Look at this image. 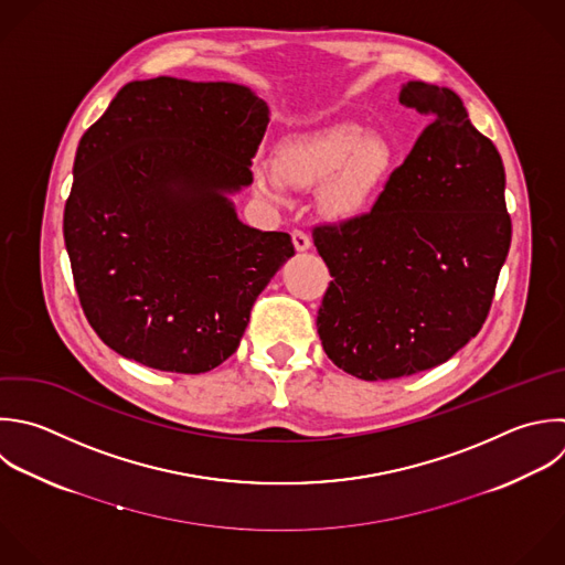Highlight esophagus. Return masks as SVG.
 I'll return each mask as SVG.
<instances>
[{
    "label": "esophagus",
    "mask_w": 565,
    "mask_h": 565,
    "mask_svg": "<svg viewBox=\"0 0 565 565\" xmlns=\"http://www.w3.org/2000/svg\"><path fill=\"white\" fill-rule=\"evenodd\" d=\"M291 241H294L296 252H307V249L311 247V238H309V234L302 232V230H294V232H291Z\"/></svg>",
    "instance_id": "34e87169"
}]
</instances>
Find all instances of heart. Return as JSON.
Listing matches in <instances>:
<instances>
[{"instance_id": "b5f03b06", "label": "heart", "mask_w": 565, "mask_h": 565, "mask_svg": "<svg viewBox=\"0 0 565 565\" xmlns=\"http://www.w3.org/2000/svg\"><path fill=\"white\" fill-rule=\"evenodd\" d=\"M388 150L358 124H335L327 130L291 139L276 152L278 179L291 188L324 183L322 205L335 218L360 214L373 199L388 168ZM263 192L274 196L265 174H258Z\"/></svg>"}]
</instances>
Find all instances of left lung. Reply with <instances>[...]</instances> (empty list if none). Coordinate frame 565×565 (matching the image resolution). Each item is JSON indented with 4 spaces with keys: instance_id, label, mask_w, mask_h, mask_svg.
<instances>
[{
    "instance_id": "1",
    "label": "left lung",
    "mask_w": 565,
    "mask_h": 565,
    "mask_svg": "<svg viewBox=\"0 0 565 565\" xmlns=\"http://www.w3.org/2000/svg\"><path fill=\"white\" fill-rule=\"evenodd\" d=\"M399 104L430 119L404 163L366 214L313 227L333 278L322 349L369 382L433 369L479 333L512 236L501 157L461 99L408 82Z\"/></svg>"
}]
</instances>
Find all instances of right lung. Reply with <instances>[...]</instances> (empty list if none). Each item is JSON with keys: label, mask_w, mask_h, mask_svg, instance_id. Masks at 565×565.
Instances as JSON below:
<instances>
[{"label": "right lung", "mask_w": 565, "mask_h": 565, "mask_svg": "<svg viewBox=\"0 0 565 565\" xmlns=\"http://www.w3.org/2000/svg\"><path fill=\"white\" fill-rule=\"evenodd\" d=\"M267 124L245 86L157 77L124 86L82 137L64 241L82 309L119 355L194 375L238 349L296 254L227 199L252 185Z\"/></svg>", "instance_id": "1"}]
</instances>
